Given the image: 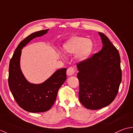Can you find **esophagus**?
<instances>
[{
    "mask_svg": "<svg viewBox=\"0 0 133 133\" xmlns=\"http://www.w3.org/2000/svg\"><path fill=\"white\" fill-rule=\"evenodd\" d=\"M75 69L73 67H69L68 68L66 71V74L68 76H71L75 74Z\"/></svg>",
    "mask_w": 133,
    "mask_h": 133,
    "instance_id": "34e87169",
    "label": "esophagus"
}]
</instances>
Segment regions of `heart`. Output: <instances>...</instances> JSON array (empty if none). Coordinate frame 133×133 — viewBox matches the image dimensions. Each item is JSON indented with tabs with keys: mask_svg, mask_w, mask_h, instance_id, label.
<instances>
[{
	"mask_svg": "<svg viewBox=\"0 0 133 133\" xmlns=\"http://www.w3.org/2000/svg\"><path fill=\"white\" fill-rule=\"evenodd\" d=\"M94 49V43L85 37L75 36L63 45V50L66 55H74L79 61H83L91 55Z\"/></svg>",
	"mask_w": 133,
	"mask_h": 133,
	"instance_id": "1",
	"label": "heart"
}]
</instances>
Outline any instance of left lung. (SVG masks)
<instances>
[{
	"label": "left lung",
	"instance_id": "1",
	"mask_svg": "<svg viewBox=\"0 0 133 133\" xmlns=\"http://www.w3.org/2000/svg\"><path fill=\"white\" fill-rule=\"evenodd\" d=\"M102 49L77 64L79 72V101L89 110H99L110 104L118 92L122 81L119 53L108 38L99 32Z\"/></svg>",
	"mask_w": 133,
	"mask_h": 133
}]
</instances>
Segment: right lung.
<instances>
[{
	"label": "right lung",
	"mask_w": 133,
	"mask_h": 133,
	"mask_svg": "<svg viewBox=\"0 0 133 133\" xmlns=\"http://www.w3.org/2000/svg\"><path fill=\"white\" fill-rule=\"evenodd\" d=\"M48 29L30 34L19 43L11 58L8 82L16 102L24 110L30 112L47 111L55 103L58 91L66 79V68L59 69L41 84L29 83L20 68L21 49L31 39L46 34Z\"/></svg>",
	"instance_id": "add662e5"
}]
</instances>
